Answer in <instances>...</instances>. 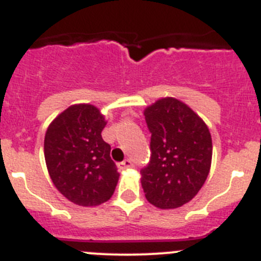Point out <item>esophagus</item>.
<instances>
[{
  "label": "esophagus",
  "instance_id": "34e87169",
  "mask_svg": "<svg viewBox=\"0 0 261 261\" xmlns=\"http://www.w3.org/2000/svg\"><path fill=\"white\" fill-rule=\"evenodd\" d=\"M132 166H133L132 161H129V159H125V161H123V162L117 163V167H119V170H125V168L132 167Z\"/></svg>",
  "mask_w": 261,
  "mask_h": 261
}]
</instances>
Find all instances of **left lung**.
Returning a JSON list of instances; mask_svg holds the SVG:
<instances>
[{"label": "left lung", "instance_id": "8db88e82", "mask_svg": "<svg viewBox=\"0 0 261 261\" xmlns=\"http://www.w3.org/2000/svg\"><path fill=\"white\" fill-rule=\"evenodd\" d=\"M144 115L151 133L150 162L141 170L145 197L159 209L179 208L199 193L211 171L209 128L172 96L147 106Z\"/></svg>", "mask_w": 261, "mask_h": 261}]
</instances>
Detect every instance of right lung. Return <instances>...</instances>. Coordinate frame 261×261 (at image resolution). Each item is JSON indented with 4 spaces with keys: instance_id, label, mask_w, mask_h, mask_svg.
<instances>
[{
    "instance_id": "right-lung-1",
    "label": "right lung",
    "mask_w": 261,
    "mask_h": 261,
    "mask_svg": "<svg viewBox=\"0 0 261 261\" xmlns=\"http://www.w3.org/2000/svg\"><path fill=\"white\" fill-rule=\"evenodd\" d=\"M107 121L93 105H73L55 117L44 138L48 172L59 192L81 206H96L114 195L120 174L103 141Z\"/></svg>"
}]
</instances>
